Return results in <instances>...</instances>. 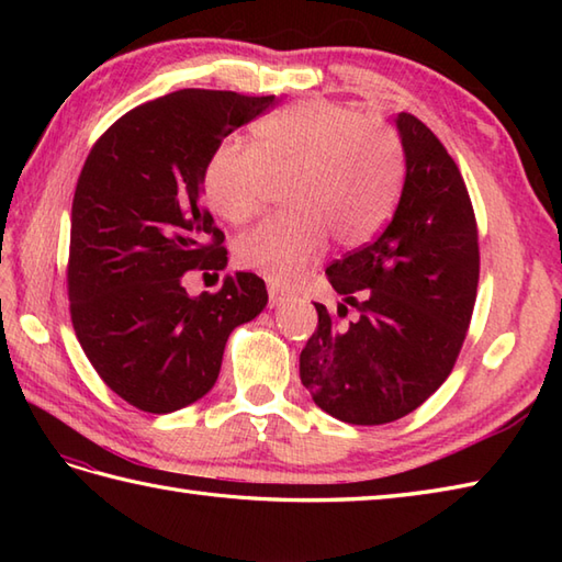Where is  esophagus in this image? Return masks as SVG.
Returning <instances> with one entry per match:
<instances>
[{
  "instance_id": "esophagus-1",
  "label": "esophagus",
  "mask_w": 562,
  "mask_h": 562,
  "mask_svg": "<svg viewBox=\"0 0 562 562\" xmlns=\"http://www.w3.org/2000/svg\"><path fill=\"white\" fill-rule=\"evenodd\" d=\"M268 296H270V306H278L282 302H288L292 292L288 288H282L278 280H268Z\"/></svg>"
}]
</instances>
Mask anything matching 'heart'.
Instances as JSON below:
<instances>
[{"label": "heart", "mask_w": 562, "mask_h": 562, "mask_svg": "<svg viewBox=\"0 0 562 562\" xmlns=\"http://www.w3.org/2000/svg\"><path fill=\"white\" fill-rule=\"evenodd\" d=\"M405 161L391 130L364 123L348 105L292 103L254 127L250 147L226 139L202 171V193L222 220L244 224L260 212L272 183H284L290 212L238 236V266L288 282L328 236L357 248L384 229L403 190Z\"/></svg>", "instance_id": "heart-1"}]
</instances>
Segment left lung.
Returning <instances> with one entry per match:
<instances>
[{
	"label": "left lung",
	"mask_w": 562,
	"mask_h": 562,
	"mask_svg": "<svg viewBox=\"0 0 562 562\" xmlns=\"http://www.w3.org/2000/svg\"><path fill=\"white\" fill-rule=\"evenodd\" d=\"M405 181L376 241L326 268L342 294L338 314L316 304L318 328L300 376L321 411L350 425L413 413L445 384L471 324L479 290V229L457 164L432 130L398 113Z\"/></svg>",
	"instance_id": "8db88e82"
}]
</instances>
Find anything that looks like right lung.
I'll list each match as a JSON object with an SVG mask.
<instances>
[{"label":"right lung","mask_w":562,"mask_h":562,"mask_svg":"<svg viewBox=\"0 0 562 562\" xmlns=\"http://www.w3.org/2000/svg\"><path fill=\"white\" fill-rule=\"evenodd\" d=\"M274 97L183 89L113 123L83 164L71 202L69 312L81 350L111 391L145 413H173L214 386L232 330L268 290L254 272L190 296V270L226 268L224 234L202 207L214 147Z\"/></svg>","instance_id":"1"}]
</instances>
